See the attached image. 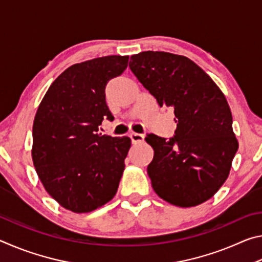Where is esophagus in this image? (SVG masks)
I'll use <instances>...</instances> for the list:
<instances>
[{"label": "esophagus", "instance_id": "1", "mask_svg": "<svg viewBox=\"0 0 262 262\" xmlns=\"http://www.w3.org/2000/svg\"><path fill=\"white\" fill-rule=\"evenodd\" d=\"M129 137L133 143H137V142H142L144 140V135L143 134H139V133H134L132 132L129 134Z\"/></svg>", "mask_w": 262, "mask_h": 262}]
</instances>
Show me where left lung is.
<instances>
[{"instance_id":"8db88e82","label":"left lung","mask_w":262,"mask_h":262,"mask_svg":"<svg viewBox=\"0 0 262 262\" xmlns=\"http://www.w3.org/2000/svg\"><path fill=\"white\" fill-rule=\"evenodd\" d=\"M129 68L158 105L176 115L173 136L145 137L155 151L148 165L154 190L179 207L207 201L227 180L238 150L224 95L183 55L142 52L130 56Z\"/></svg>"}]
</instances>
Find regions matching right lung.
I'll return each mask as SVG.
<instances>
[{"mask_svg": "<svg viewBox=\"0 0 262 262\" xmlns=\"http://www.w3.org/2000/svg\"><path fill=\"white\" fill-rule=\"evenodd\" d=\"M128 56L97 57L66 69L48 89L33 122L32 158L43 187L66 209L89 212L112 200L130 148L127 136L101 135L114 117L105 89Z\"/></svg>", "mask_w": 262, "mask_h": 262, "instance_id": "1", "label": "right lung"}]
</instances>
